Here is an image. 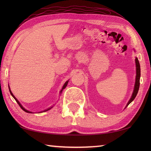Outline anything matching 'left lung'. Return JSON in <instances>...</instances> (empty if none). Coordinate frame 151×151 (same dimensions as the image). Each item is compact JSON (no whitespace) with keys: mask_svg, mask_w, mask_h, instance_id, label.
I'll list each match as a JSON object with an SVG mask.
<instances>
[{"mask_svg":"<svg viewBox=\"0 0 151 151\" xmlns=\"http://www.w3.org/2000/svg\"><path fill=\"white\" fill-rule=\"evenodd\" d=\"M135 51V50H134ZM135 62H136V79H135V84H134V90L132 92V96L130 99V100L128 102V103L127 104L126 107L128 106V105L130 104L132 102L134 99L136 98V95L137 94V92H138L139 90V80H140V76H141V70H140V65H139V62L138 61V59L136 57L135 59Z\"/></svg>","mask_w":151,"mask_h":151,"instance_id":"8db88e82","label":"left lung"}]
</instances>
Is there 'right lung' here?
<instances>
[{"mask_svg": "<svg viewBox=\"0 0 151 151\" xmlns=\"http://www.w3.org/2000/svg\"><path fill=\"white\" fill-rule=\"evenodd\" d=\"M68 82H69V80H68V81H66L65 82V84H63V87H62V89H61V91H60V94L61 95V94H62V91L63 90V89H65V88H66V86H67V84H68ZM8 88H9V92H10V94L12 95V97H14V99H15V100L16 101V102H17V104L19 105V106H20L21 108V109H22V110H24L25 112H27V113H33V112L32 111H28V110H26V109H25L23 106H22L21 105V104L20 103V102H19V101L17 100V99H16L15 98V96L14 95V94H13L12 93V91H11V89H10V88H9V86H8ZM53 107V106H51V107H50V108H47L46 109V110H44L43 111H40V112H38V113H42V112H45V111H48V110H50V109L51 108H52Z\"/></svg>", "mask_w": 151, "mask_h": 151, "instance_id": "right-lung-1", "label": "right lung"}]
</instances>
